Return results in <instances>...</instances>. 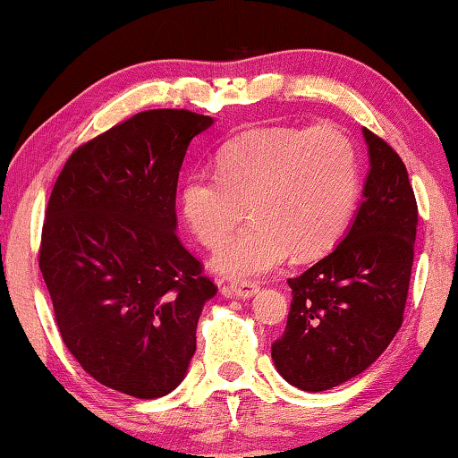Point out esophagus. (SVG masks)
Instances as JSON below:
<instances>
[{
    "mask_svg": "<svg viewBox=\"0 0 458 458\" xmlns=\"http://www.w3.org/2000/svg\"><path fill=\"white\" fill-rule=\"evenodd\" d=\"M259 283H236V284H226L222 286L224 297H234V299H250L252 294L259 293Z\"/></svg>",
    "mask_w": 458,
    "mask_h": 458,
    "instance_id": "obj_1",
    "label": "esophagus"
}]
</instances>
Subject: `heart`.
I'll return each mask as SVG.
<instances>
[{"label": "heart", "mask_w": 458, "mask_h": 458, "mask_svg": "<svg viewBox=\"0 0 458 458\" xmlns=\"http://www.w3.org/2000/svg\"><path fill=\"white\" fill-rule=\"evenodd\" d=\"M218 175L191 174L182 185L185 226L216 248L243 217L255 220L220 246V275L252 278L293 257L319 259L344 238L360 196L358 151L344 131L268 127L238 137L216 159Z\"/></svg>", "instance_id": "heart-1"}]
</instances>
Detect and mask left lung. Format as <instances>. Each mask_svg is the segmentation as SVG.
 I'll return each mask as SVG.
<instances>
[{
    "mask_svg": "<svg viewBox=\"0 0 458 458\" xmlns=\"http://www.w3.org/2000/svg\"><path fill=\"white\" fill-rule=\"evenodd\" d=\"M369 174L363 201L337 248L289 278L286 327L273 361L305 392L331 390L361 374L396 335L414 262L418 206L400 155L363 129Z\"/></svg>",
    "mask_w": 458,
    "mask_h": 458,
    "instance_id": "obj_1",
    "label": "left lung"
}]
</instances>
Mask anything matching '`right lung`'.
I'll list each match as a JSON object with an SVG mask.
<instances>
[{
  "mask_svg": "<svg viewBox=\"0 0 458 458\" xmlns=\"http://www.w3.org/2000/svg\"><path fill=\"white\" fill-rule=\"evenodd\" d=\"M212 125L185 108L137 113L81 145L50 193L40 270L62 341L127 396L161 398L182 384L218 291L175 234L185 151Z\"/></svg>",
  "mask_w": 458,
  "mask_h": 458,
  "instance_id": "1",
  "label": "right lung"
}]
</instances>
